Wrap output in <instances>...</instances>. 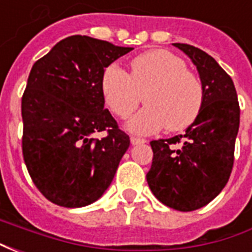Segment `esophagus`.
<instances>
[{"instance_id": "1", "label": "esophagus", "mask_w": 252, "mask_h": 252, "mask_svg": "<svg viewBox=\"0 0 252 252\" xmlns=\"http://www.w3.org/2000/svg\"><path fill=\"white\" fill-rule=\"evenodd\" d=\"M131 143L135 146V144H142V143H146L144 139L142 137H136V136H131Z\"/></svg>"}]
</instances>
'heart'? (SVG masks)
I'll return each instance as SVG.
<instances>
[{"label": "heart", "mask_w": 252, "mask_h": 252, "mask_svg": "<svg viewBox=\"0 0 252 252\" xmlns=\"http://www.w3.org/2000/svg\"><path fill=\"white\" fill-rule=\"evenodd\" d=\"M106 106L120 119H126L143 99L147 106L131 121L136 133L185 129L200 115L204 88L200 78L188 70L185 61L166 50H153L133 58L131 72L110 64L101 79Z\"/></svg>", "instance_id": "1"}]
</instances>
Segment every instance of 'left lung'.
Masks as SVG:
<instances>
[{
    "label": "left lung",
    "instance_id": "obj_1",
    "mask_svg": "<svg viewBox=\"0 0 252 252\" xmlns=\"http://www.w3.org/2000/svg\"><path fill=\"white\" fill-rule=\"evenodd\" d=\"M194 63L204 88L200 115L182 135L150 143L147 182L154 195L175 211L205 206L227 185L233 167L240 108L232 79L197 47L174 43Z\"/></svg>",
    "mask_w": 252,
    "mask_h": 252
}]
</instances>
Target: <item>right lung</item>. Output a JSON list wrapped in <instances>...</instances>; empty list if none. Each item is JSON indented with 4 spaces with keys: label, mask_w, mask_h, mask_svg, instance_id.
<instances>
[{
    "label": "right lung",
    "mask_w": 252,
    "mask_h": 252,
    "mask_svg": "<svg viewBox=\"0 0 252 252\" xmlns=\"http://www.w3.org/2000/svg\"><path fill=\"white\" fill-rule=\"evenodd\" d=\"M132 50L70 36L31 70L21 98L23 157L36 188L57 205L81 208L98 200L129 147V136L104 109L101 79ZM102 130V139L91 136Z\"/></svg>",
    "instance_id": "1"
}]
</instances>
